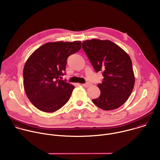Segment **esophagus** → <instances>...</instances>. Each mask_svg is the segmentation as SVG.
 <instances>
[{
	"label": "esophagus",
	"instance_id": "1",
	"mask_svg": "<svg viewBox=\"0 0 160 160\" xmlns=\"http://www.w3.org/2000/svg\"><path fill=\"white\" fill-rule=\"evenodd\" d=\"M90 85V83H88V82L85 83H83V84H82V86H83V87H89Z\"/></svg>",
	"mask_w": 160,
	"mask_h": 160
}]
</instances>
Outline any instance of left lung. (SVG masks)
Masks as SVG:
<instances>
[{
	"label": "left lung",
	"mask_w": 160,
	"mask_h": 160,
	"mask_svg": "<svg viewBox=\"0 0 160 160\" xmlns=\"http://www.w3.org/2000/svg\"><path fill=\"white\" fill-rule=\"evenodd\" d=\"M82 48L98 73L102 72L103 80L98 87L101 90L93 103L103 110L117 109L130 96L135 83L130 56L110 40L92 39L83 41Z\"/></svg>",
	"instance_id": "1"
}]
</instances>
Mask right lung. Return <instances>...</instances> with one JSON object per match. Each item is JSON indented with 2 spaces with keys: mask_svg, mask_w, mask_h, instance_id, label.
<instances>
[{
  "mask_svg": "<svg viewBox=\"0 0 160 160\" xmlns=\"http://www.w3.org/2000/svg\"><path fill=\"white\" fill-rule=\"evenodd\" d=\"M81 47L80 41L49 42L29 57L23 69L24 88L37 109L52 112L69 101L75 87L59 78L66 74L68 58Z\"/></svg>",
  "mask_w": 160,
  "mask_h": 160,
  "instance_id": "1",
  "label": "right lung"
}]
</instances>
